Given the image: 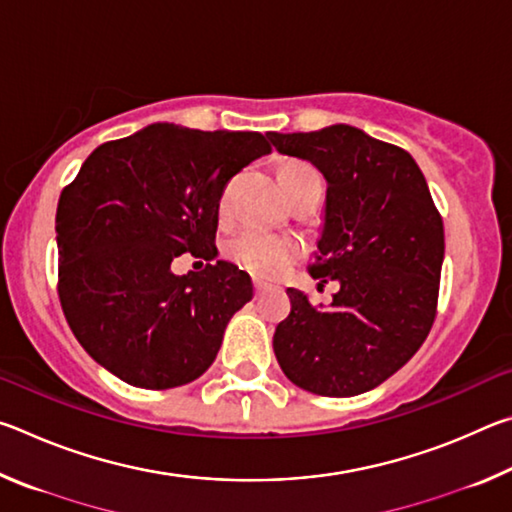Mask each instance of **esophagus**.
<instances>
[{"mask_svg":"<svg viewBox=\"0 0 512 512\" xmlns=\"http://www.w3.org/2000/svg\"><path fill=\"white\" fill-rule=\"evenodd\" d=\"M253 287H255V293H262L268 287V282L262 280V277H253Z\"/></svg>","mask_w":512,"mask_h":512,"instance_id":"34e87169","label":"esophagus"}]
</instances>
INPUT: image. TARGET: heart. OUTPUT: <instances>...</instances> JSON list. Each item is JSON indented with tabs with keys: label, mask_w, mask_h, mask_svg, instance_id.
<instances>
[{
	"label": "heart",
	"mask_w": 512,
	"mask_h": 512,
	"mask_svg": "<svg viewBox=\"0 0 512 512\" xmlns=\"http://www.w3.org/2000/svg\"><path fill=\"white\" fill-rule=\"evenodd\" d=\"M307 178H318V173L305 162H287L280 169V183L287 194ZM225 250H228L232 262L244 266L246 271L257 275H275L298 257L300 246L293 237L271 235V232L248 228L232 237Z\"/></svg>",
	"instance_id": "obj_1"
}]
</instances>
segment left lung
<instances>
[{"mask_svg": "<svg viewBox=\"0 0 512 512\" xmlns=\"http://www.w3.org/2000/svg\"><path fill=\"white\" fill-rule=\"evenodd\" d=\"M268 140L327 180L325 225L309 273L318 287L329 280L341 287L327 309L287 289L291 314L273 336L277 363L309 393H366L418 352L436 320L443 216L411 155L359 128L334 124L268 133Z\"/></svg>", "mask_w": 512, "mask_h": 512, "instance_id": "left-lung-1", "label": "left lung"}]
</instances>
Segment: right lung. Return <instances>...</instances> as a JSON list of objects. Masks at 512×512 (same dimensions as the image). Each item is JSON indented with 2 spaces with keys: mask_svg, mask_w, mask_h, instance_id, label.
I'll return each mask as SVG.
<instances>
[{
  "mask_svg": "<svg viewBox=\"0 0 512 512\" xmlns=\"http://www.w3.org/2000/svg\"><path fill=\"white\" fill-rule=\"evenodd\" d=\"M266 153L262 133L173 124L90 153L56 210L58 298L99 366L146 391L189 384L212 366L253 282L228 262L187 275L171 262L214 259L223 189Z\"/></svg>",
  "mask_w": 512,
  "mask_h": 512,
  "instance_id": "obj_1",
  "label": "right lung"
}]
</instances>
